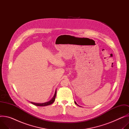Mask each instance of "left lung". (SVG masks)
<instances>
[{
  "mask_svg": "<svg viewBox=\"0 0 129 129\" xmlns=\"http://www.w3.org/2000/svg\"><path fill=\"white\" fill-rule=\"evenodd\" d=\"M75 104H76V105H78H78H77V103H76V102H75Z\"/></svg>",
  "mask_w": 129,
  "mask_h": 129,
  "instance_id": "left-lung-1",
  "label": "left lung"
}]
</instances>
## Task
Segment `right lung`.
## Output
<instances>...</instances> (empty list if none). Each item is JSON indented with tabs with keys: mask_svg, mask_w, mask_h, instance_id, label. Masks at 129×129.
<instances>
[{
	"mask_svg": "<svg viewBox=\"0 0 129 129\" xmlns=\"http://www.w3.org/2000/svg\"><path fill=\"white\" fill-rule=\"evenodd\" d=\"M56 96V90L55 91V94H54L53 98L51 99L50 101H48V102L43 103H34V102H30V103H31L34 105H35L36 106H44L49 105H51V104H52V103H54V102L55 101V100Z\"/></svg>",
	"mask_w": 129,
	"mask_h": 129,
	"instance_id": "right-lung-1",
	"label": "right lung"
}]
</instances>
